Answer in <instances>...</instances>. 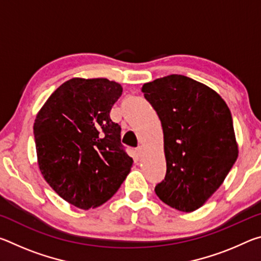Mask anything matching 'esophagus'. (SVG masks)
I'll return each mask as SVG.
<instances>
[{
    "label": "esophagus",
    "mask_w": 261,
    "mask_h": 261,
    "mask_svg": "<svg viewBox=\"0 0 261 261\" xmlns=\"http://www.w3.org/2000/svg\"><path fill=\"white\" fill-rule=\"evenodd\" d=\"M143 153H144V148L143 147L139 146L138 148H137V155L141 156V155H143Z\"/></svg>",
    "instance_id": "obj_1"
}]
</instances>
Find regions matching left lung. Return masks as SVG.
Returning <instances> with one entry per match:
<instances>
[{
    "label": "left lung",
    "mask_w": 261,
    "mask_h": 261,
    "mask_svg": "<svg viewBox=\"0 0 261 261\" xmlns=\"http://www.w3.org/2000/svg\"><path fill=\"white\" fill-rule=\"evenodd\" d=\"M160 118L167 173L155 193L165 204L193 212L218 190L236 162L232 117L223 99L208 86L182 74L144 84Z\"/></svg>",
    "instance_id": "1"
}]
</instances>
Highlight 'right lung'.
I'll return each mask as SVG.
<instances>
[{
  "label": "right lung",
  "instance_id": "obj_1",
  "mask_svg": "<svg viewBox=\"0 0 261 261\" xmlns=\"http://www.w3.org/2000/svg\"><path fill=\"white\" fill-rule=\"evenodd\" d=\"M106 78H72L57 88L35 118L40 171L61 198L82 210L112 198L134 163L110 109L122 94Z\"/></svg>",
  "mask_w": 261,
  "mask_h": 261
}]
</instances>
